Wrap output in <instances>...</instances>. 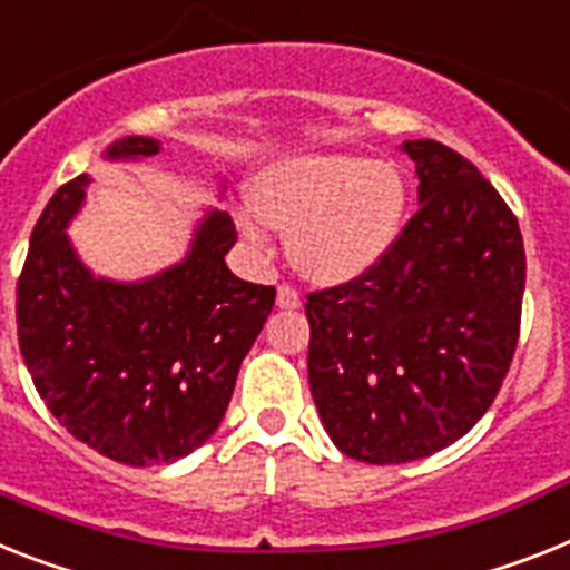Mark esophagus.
Instances as JSON below:
<instances>
[{
    "label": "esophagus",
    "instance_id": "1",
    "mask_svg": "<svg viewBox=\"0 0 570 570\" xmlns=\"http://www.w3.org/2000/svg\"><path fill=\"white\" fill-rule=\"evenodd\" d=\"M275 304L281 309H298L301 307V295L295 293L293 286H277V298Z\"/></svg>",
    "mask_w": 570,
    "mask_h": 570
}]
</instances>
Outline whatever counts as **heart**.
I'll return each mask as SVG.
<instances>
[{"instance_id": "obj_1", "label": "heart", "mask_w": 570, "mask_h": 570, "mask_svg": "<svg viewBox=\"0 0 570 570\" xmlns=\"http://www.w3.org/2000/svg\"><path fill=\"white\" fill-rule=\"evenodd\" d=\"M405 205L409 190L394 165L315 153L263 167L237 226L255 246L269 240V226L286 232L295 269L313 284L336 286L356 281L389 255Z\"/></svg>"}]
</instances>
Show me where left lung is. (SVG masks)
Wrapping results in <instances>:
<instances>
[{"mask_svg":"<svg viewBox=\"0 0 570 570\" xmlns=\"http://www.w3.org/2000/svg\"><path fill=\"white\" fill-rule=\"evenodd\" d=\"M417 214L358 281L313 293L309 391L330 440L362 463L452 446L499 394L519 342L524 243L478 167L403 141Z\"/></svg>","mask_w":570,"mask_h":570,"instance_id":"left-lung-1","label":"left lung"}]
</instances>
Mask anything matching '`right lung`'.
<instances>
[{"label":"right lung","mask_w":570,"mask_h":570,"mask_svg":"<svg viewBox=\"0 0 570 570\" xmlns=\"http://www.w3.org/2000/svg\"><path fill=\"white\" fill-rule=\"evenodd\" d=\"M159 153L156 138L127 136L104 161ZM89 185L86 174L66 181L33 226L17 286L19 351L80 443L127 466L174 463L217 432L275 286L228 269L237 232L219 208H203L181 261L138 281L95 275L69 237Z\"/></svg>","instance_id":"add662e5"}]
</instances>
